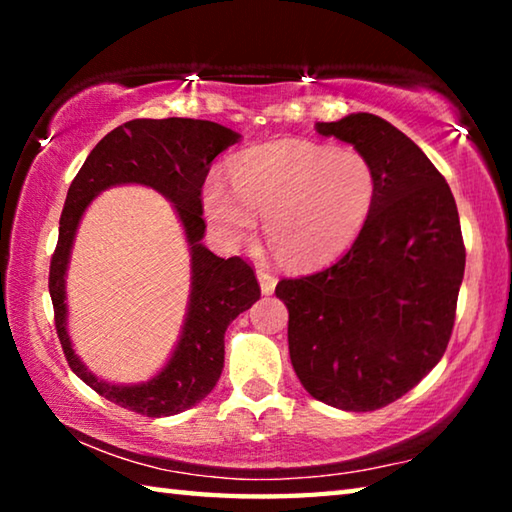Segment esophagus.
Segmentation results:
<instances>
[{"mask_svg":"<svg viewBox=\"0 0 512 512\" xmlns=\"http://www.w3.org/2000/svg\"><path fill=\"white\" fill-rule=\"evenodd\" d=\"M257 280H259V287H262V293H266V296L275 291L277 277H275V273L268 271L266 266H257Z\"/></svg>","mask_w":512,"mask_h":512,"instance_id":"1","label":"esophagus"}]
</instances>
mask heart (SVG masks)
<instances>
[{
    "mask_svg": "<svg viewBox=\"0 0 512 512\" xmlns=\"http://www.w3.org/2000/svg\"><path fill=\"white\" fill-rule=\"evenodd\" d=\"M230 185L212 178L205 214L223 244L239 246L266 216V235L293 264L345 253L366 228L379 194L368 155L307 140L255 146L230 164Z\"/></svg>",
    "mask_w": 512,
    "mask_h": 512,
    "instance_id": "heart-1",
    "label": "heart"
}]
</instances>
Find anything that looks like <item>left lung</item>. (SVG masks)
Segmentation results:
<instances>
[{"mask_svg":"<svg viewBox=\"0 0 512 512\" xmlns=\"http://www.w3.org/2000/svg\"><path fill=\"white\" fill-rule=\"evenodd\" d=\"M316 131L368 155L379 194L339 262L284 277L289 354L300 384L343 411L400 400L443 359L454 329L465 244L452 189L420 146L368 112Z\"/></svg>","mask_w":512,"mask_h":512,"instance_id":"1","label":"left lung"}]
</instances>
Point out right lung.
Segmentation results:
<instances>
[{
    "label": "right lung",
    "mask_w": 512,
    "mask_h": 512,
    "mask_svg": "<svg viewBox=\"0 0 512 512\" xmlns=\"http://www.w3.org/2000/svg\"><path fill=\"white\" fill-rule=\"evenodd\" d=\"M239 142V133L203 119H133L117 126L90 151L67 189L58 244L49 266V296L65 359L92 391L149 418L192 409L210 395L223 370L225 329L259 298L253 266L241 257H216L201 239L203 183L212 160ZM137 182L158 188L177 207L193 255V296L184 336L158 378L146 385L115 387L94 378L71 350L66 334L64 271L84 207L103 188Z\"/></svg>",
    "instance_id": "right-lung-1"
}]
</instances>
